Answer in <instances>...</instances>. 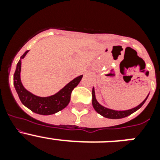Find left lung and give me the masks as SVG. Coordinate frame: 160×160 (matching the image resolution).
<instances>
[{
	"instance_id": "8db88e82",
	"label": "left lung",
	"mask_w": 160,
	"mask_h": 160,
	"mask_svg": "<svg viewBox=\"0 0 160 160\" xmlns=\"http://www.w3.org/2000/svg\"><path fill=\"white\" fill-rule=\"evenodd\" d=\"M149 95V94H148ZM148 95L147 96V98L142 102L139 104L137 107H134L132 109H130V110H127V111H115V110H112V109H109L107 107H103L101 104L98 103V102L97 101L95 98V92H94V88L93 87L92 89V105L93 107L94 108L96 111L99 114H101L102 116L105 117L107 118H112V119H117V118H125V117L128 116L130 114H133L134 112H135L136 111H138V109L140 108L142 105L144 104V102H146V100L148 99Z\"/></svg>"
}]
</instances>
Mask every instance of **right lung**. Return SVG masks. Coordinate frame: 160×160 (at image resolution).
<instances>
[{"label":"right lung","instance_id":"right-lung-1","mask_svg":"<svg viewBox=\"0 0 160 160\" xmlns=\"http://www.w3.org/2000/svg\"><path fill=\"white\" fill-rule=\"evenodd\" d=\"M29 50L25 52L17 64L16 70L13 75V85L20 100L24 106L32 112L42 115H49L58 112L64 109L70 101L72 90L77 87L82 78L83 75L75 78L66 84L62 90L53 95L48 97H39L29 92L24 87L21 80L22 59L25 57Z\"/></svg>","mask_w":160,"mask_h":160}]
</instances>
